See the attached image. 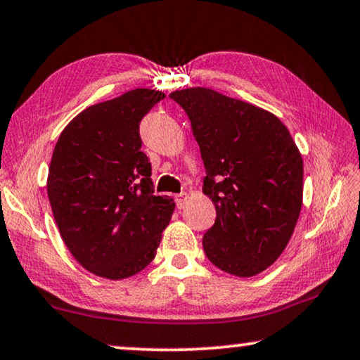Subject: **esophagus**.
Listing matches in <instances>:
<instances>
[{"instance_id": "1", "label": "esophagus", "mask_w": 360, "mask_h": 360, "mask_svg": "<svg viewBox=\"0 0 360 360\" xmlns=\"http://www.w3.org/2000/svg\"><path fill=\"white\" fill-rule=\"evenodd\" d=\"M186 198H188V195H186V193H180V195H176L175 202H176V207H179V210H181V207L185 206Z\"/></svg>"}]
</instances>
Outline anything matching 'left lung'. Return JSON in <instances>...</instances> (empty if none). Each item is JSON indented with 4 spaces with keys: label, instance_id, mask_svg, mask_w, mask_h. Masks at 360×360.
<instances>
[{
    "label": "left lung",
    "instance_id": "1",
    "mask_svg": "<svg viewBox=\"0 0 360 360\" xmlns=\"http://www.w3.org/2000/svg\"><path fill=\"white\" fill-rule=\"evenodd\" d=\"M190 118L205 162L202 193L216 222L202 237L210 262L250 278L271 266L290 240L302 207L304 162L273 113L206 87L170 94Z\"/></svg>",
    "mask_w": 360,
    "mask_h": 360
}]
</instances>
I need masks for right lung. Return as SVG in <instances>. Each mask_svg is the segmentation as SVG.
<instances>
[{"mask_svg": "<svg viewBox=\"0 0 360 360\" xmlns=\"http://www.w3.org/2000/svg\"><path fill=\"white\" fill-rule=\"evenodd\" d=\"M165 94L134 89L87 107L61 131L46 191L61 238L91 273L124 279L153 262L175 202L155 196L139 123Z\"/></svg>", "mask_w": 360, "mask_h": 360, "instance_id": "1", "label": "right lung"}]
</instances>
